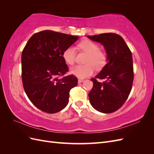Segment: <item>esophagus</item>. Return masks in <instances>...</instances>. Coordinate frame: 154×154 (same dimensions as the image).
<instances>
[{
	"mask_svg": "<svg viewBox=\"0 0 154 154\" xmlns=\"http://www.w3.org/2000/svg\"><path fill=\"white\" fill-rule=\"evenodd\" d=\"M83 82H84V80H81V79H78V83H83Z\"/></svg>",
	"mask_w": 154,
	"mask_h": 154,
	"instance_id": "1",
	"label": "esophagus"
}]
</instances>
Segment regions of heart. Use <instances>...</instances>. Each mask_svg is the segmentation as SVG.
Here are the masks:
<instances>
[{
  "label": "heart",
  "instance_id": "obj_1",
  "mask_svg": "<svg viewBox=\"0 0 154 154\" xmlns=\"http://www.w3.org/2000/svg\"><path fill=\"white\" fill-rule=\"evenodd\" d=\"M80 48L88 54L85 65H78L70 69V72L80 78H85L92 75L94 72V67L97 70L103 68L106 63V54L100 51L97 44L91 40L83 41L79 44ZM75 48L70 46L63 53V58L67 64L73 65L75 62Z\"/></svg>",
  "mask_w": 154,
  "mask_h": 154
}]
</instances>
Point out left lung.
I'll list each match as a JSON object with an SVG mask.
<instances>
[{"instance_id":"8db88e82","label":"left lung","mask_w":154,"mask_h":154,"mask_svg":"<svg viewBox=\"0 0 154 154\" xmlns=\"http://www.w3.org/2000/svg\"><path fill=\"white\" fill-rule=\"evenodd\" d=\"M87 37L103 45L107 63L92 78L93 87L88 93L93 108L102 113L118 110L127 100L132 89L134 70L132 53L124 39L115 33H103ZM96 78L104 79L101 83Z\"/></svg>"}]
</instances>
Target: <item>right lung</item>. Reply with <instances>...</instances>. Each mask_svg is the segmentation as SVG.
<instances>
[{"instance_id":"1","label":"right lung","mask_w":154,"mask_h":154,"mask_svg":"<svg viewBox=\"0 0 154 154\" xmlns=\"http://www.w3.org/2000/svg\"><path fill=\"white\" fill-rule=\"evenodd\" d=\"M79 37L51 30L32 35L22 53L24 89L36 107L56 113L68 104L69 92L78 84L73 75L58 78L68 71L63 53Z\"/></svg>"}]
</instances>
